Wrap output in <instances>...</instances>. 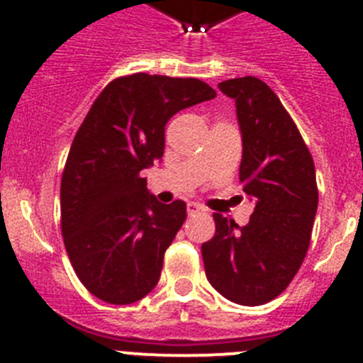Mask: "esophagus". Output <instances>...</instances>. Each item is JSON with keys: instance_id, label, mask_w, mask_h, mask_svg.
Wrapping results in <instances>:
<instances>
[{"instance_id": "obj_1", "label": "esophagus", "mask_w": 363, "mask_h": 363, "mask_svg": "<svg viewBox=\"0 0 363 363\" xmlns=\"http://www.w3.org/2000/svg\"><path fill=\"white\" fill-rule=\"evenodd\" d=\"M186 211H188V216H195V214H200L203 208H202V205H200V203L189 202L188 207H186Z\"/></svg>"}]
</instances>
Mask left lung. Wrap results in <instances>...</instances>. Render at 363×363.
Here are the masks:
<instances>
[{
  "instance_id": "8db88e82",
  "label": "left lung",
  "mask_w": 363,
  "mask_h": 363,
  "mask_svg": "<svg viewBox=\"0 0 363 363\" xmlns=\"http://www.w3.org/2000/svg\"><path fill=\"white\" fill-rule=\"evenodd\" d=\"M237 105L242 131L239 179L256 207L246 226L214 214L203 242L208 283L230 302L262 306L283 294L298 272L318 208L314 161L277 94L256 77L218 84Z\"/></svg>"
}]
</instances>
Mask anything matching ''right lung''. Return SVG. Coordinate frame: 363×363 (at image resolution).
Returning <instances> with one entry per match:
<instances>
[{
	"label": "right lung",
	"mask_w": 363,
	"mask_h": 363,
	"mask_svg": "<svg viewBox=\"0 0 363 363\" xmlns=\"http://www.w3.org/2000/svg\"><path fill=\"white\" fill-rule=\"evenodd\" d=\"M212 98L199 79L140 72L108 82L80 124L61 177V233L77 277L104 302L133 303L158 284L186 203H160L140 172L163 158L168 119Z\"/></svg>",
	"instance_id": "1"
}]
</instances>
